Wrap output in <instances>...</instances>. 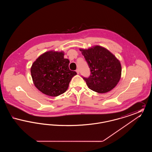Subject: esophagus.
Returning a JSON list of instances; mask_svg holds the SVG:
<instances>
[{
	"instance_id": "1",
	"label": "esophagus",
	"mask_w": 152,
	"mask_h": 152,
	"mask_svg": "<svg viewBox=\"0 0 152 152\" xmlns=\"http://www.w3.org/2000/svg\"><path fill=\"white\" fill-rule=\"evenodd\" d=\"M76 72H77V74H79V69H76Z\"/></svg>"
}]
</instances>
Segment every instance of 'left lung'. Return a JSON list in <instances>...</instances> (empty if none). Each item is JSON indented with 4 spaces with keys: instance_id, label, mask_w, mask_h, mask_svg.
Masks as SVG:
<instances>
[{
    "instance_id": "left-lung-1",
    "label": "left lung",
    "mask_w": 152,
    "mask_h": 152,
    "mask_svg": "<svg viewBox=\"0 0 152 152\" xmlns=\"http://www.w3.org/2000/svg\"><path fill=\"white\" fill-rule=\"evenodd\" d=\"M91 69L88 78H83L88 88L99 94L109 92L116 87L121 76V65L119 60L100 45L88 49L80 48Z\"/></svg>"
}]
</instances>
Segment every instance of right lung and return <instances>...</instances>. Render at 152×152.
I'll use <instances>...</instances> for the list:
<instances>
[{
	"label": "right lung",
	"mask_w": 152,
	"mask_h": 152,
	"mask_svg": "<svg viewBox=\"0 0 152 152\" xmlns=\"http://www.w3.org/2000/svg\"><path fill=\"white\" fill-rule=\"evenodd\" d=\"M63 51H49L36 58L31 68L34 84L44 94L52 97L67 90L73 77L77 75L69 69V61Z\"/></svg>",
	"instance_id": "1"
}]
</instances>
